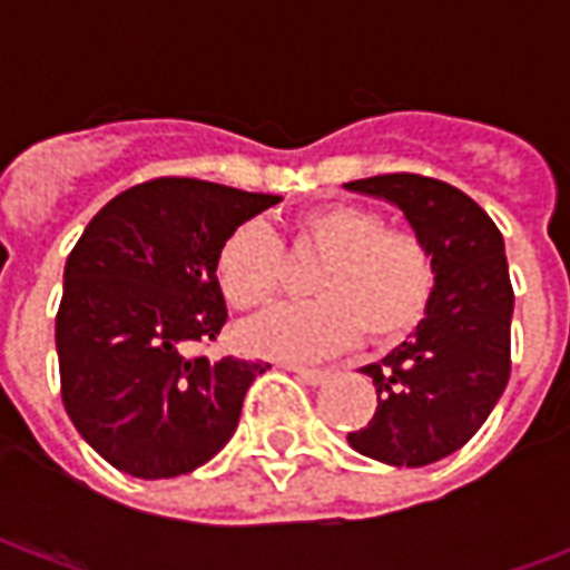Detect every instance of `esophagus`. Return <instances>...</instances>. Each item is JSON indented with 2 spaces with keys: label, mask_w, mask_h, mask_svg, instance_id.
Here are the masks:
<instances>
[{
  "label": "esophagus",
  "mask_w": 570,
  "mask_h": 570,
  "mask_svg": "<svg viewBox=\"0 0 570 570\" xmlns=\"http://www.w3.org/2000/svg\"><path fill=\"white\" fill-rule=\"evenodd\" d=\"M289 372L296 375L298 382L311 384V387H317V384H323L326 379H330V372H326V370H302V366H293Z\"/></svg>",
  "instance_id": "esophagus-1"
}]
</instances>
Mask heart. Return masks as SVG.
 Masks as SVG:
<instances>
[{
    "instance_id": "b5f03b06",
    "label": "heart",
    "mask_w": 570,
    "mask_h": 570,
    "mask_svg": "<svg viewBox=\"0 0 570 570\" xmlns=\"http://www.w3.org/2000/svg\"><path fill=\"white\" fill-rule=\"evenodd\" d=\"M293 247L321 265L305 305H277L240 323L237 342L256 357L308 363L333 357L366 335L394 342L424 317L433 296V259L415 232L384 228L360 204H326L293 228ZM213 272L228 305L259 308L284 281V253L259 219L235 225L216 249Z\"/></svg>"
}]
</instances>
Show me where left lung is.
<instances>
[{"instance_id":"8db88e82","label":"left lung","mask_w":570,"mask_h":570,"mask_svg":"<svg viewBox=\"0 0 570 570\" xmlns=\"http://www.w3.org/2000/svg\"><path fill=\"white\" fill-rule=\"evenodd\" d=\"M345 188L403 210L433 259V296L406 342L370 363L379 406L351 449L394 466L458 452L510 382L513 286L503 237L461 188L419 174L354 179Z\"/></svg>"}]
</instances>
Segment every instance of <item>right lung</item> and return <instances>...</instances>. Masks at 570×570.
Here are the masks:
<instances>
[{"instance_id":"obj_1","label":"right lung","mask_w":570,"mask_h":570,"mask_svg":"<svg viewBox=\"0 0 570 570\" xmlns=\"http://www.w3.org/2000/svg\"><path fill=\"white\" fill-rule=\"evenodd\" d=\"M277 195L164 176L121 191L81 232L57 311L60 394L81 440L137 479L183 476L232 440L268 363L186 357L228 321L213 272L235 225Z\"/></svg>"}]
</instances>
